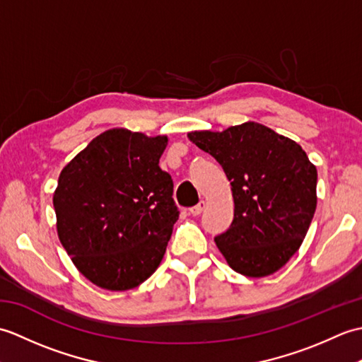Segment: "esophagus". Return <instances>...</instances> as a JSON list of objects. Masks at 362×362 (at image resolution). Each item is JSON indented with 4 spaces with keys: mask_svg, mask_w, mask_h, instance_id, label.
Wrapping results in <instances>:
<instances>
[{
    "mask_svg": "<svg viewBox=\"0 0 362 362\" xmlns=\"http://www.w3.org/2000/svg\"><path fill=\"white\" fill-rule=\"evenodd\" d=\"M205 206H206V204L204 201H201L197 205H194L193 209H189V214H193V216H199V214L205 210Z\"/></svg>",
    "mask_w": 362,
    "mask_h": 362,
    "instance_id": "34e87169",
    "label": "esophagus"
}]
</instances>
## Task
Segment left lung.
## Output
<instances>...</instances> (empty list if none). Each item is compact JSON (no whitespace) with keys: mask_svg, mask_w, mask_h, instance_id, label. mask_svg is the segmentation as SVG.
<instances>
[{"mask_svg":"<svg viewBox=\"0 0 362 362\" xmlns=\"http://www.w3.org/2000/svg\"><path fill=\"white\" fill-rule=\"evenodd\" d=\"M188 138L216 158L232 185L233 222L214 238L228 266L253 279L279 271L316 211V166L300 144L253 121Z\"/></svg>","mask_w":362,"mask_h":362,"instance_id":"1","label":"left lung"}]
</instances>
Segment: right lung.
Wrapping results in <instances>:
<instances>
[{
  "label": "right lung",
  "instance_id": "right-lung-1",
  "mask_svg": "<svg viewBox=\"0 0 362 362\" xmlns=\"http://www.w3.org/2000/svg\"><path fill=\"white\" fill-rule=\"evenodd\" d=\"M168 136L127 129L98 135L59 175L52 204L57 235L96 286L127 291L157 271L179 210L158 161Z\"/></svg>",
  "mask_w": 362,
  "mask_h": 362
}]
</instances>
